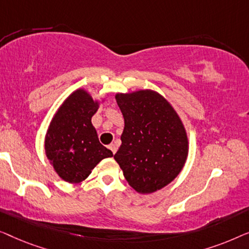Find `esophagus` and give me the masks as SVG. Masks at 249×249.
Segmentation results:
<instances>
[{"instance_id":"34e87169","label":"esophagus","mask_w":249,"mask_h":249,"mask_svg":"<svg viewBox=\"0 0 249 249\" xmlns=\"http://www.w3.org/2000/svg\"><path fill=\"white\" fill-rule=\"evenodd\" d=\"M108 148H109V150H110L111 152L114 153V155H115V153H116V151H117V146H116V144H114V143H111V144L108 145Z\"/></svg>"}]
</instances>
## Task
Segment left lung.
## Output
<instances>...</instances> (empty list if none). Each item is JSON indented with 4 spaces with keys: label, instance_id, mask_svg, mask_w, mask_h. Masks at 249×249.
<instances>
[{
    "label": "left lung",
    "instance_id": "1",
    "mask_svg": "<svg viewBox=\"0 0 249 249\" xmlns=\"http://www.w3.org/2000/svg\"><path fill=\"white\" fill-rule=\"evenodd\" d=\"M125 126L114 158L139 193H153L171 183L188 153L186 131L170 104L152 90L117 93Z\"/></svg>",
    "mask_w": 249,
    "mask_h": 249
}]
</instances>
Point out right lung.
I'll return each mask as SVG.
<instances>
[{
	"label": "right lung",
	"instance_id": "right-lung-1",
	"mask_svg": "<svg viewBox=\"0 0 249 249\" xmlns=\"http://www.w3.org/2000/svg\"><path fill=\"white\" fill-rule=\"evenodd\" d=\"M98 103L83 89L73 92L55 114L45 139V151L58 176L76 184L113 152L101 144L91 123Z\"/></svg>",
	"mask_w": 249,
	"mask_h": 249
}]
</instances>
